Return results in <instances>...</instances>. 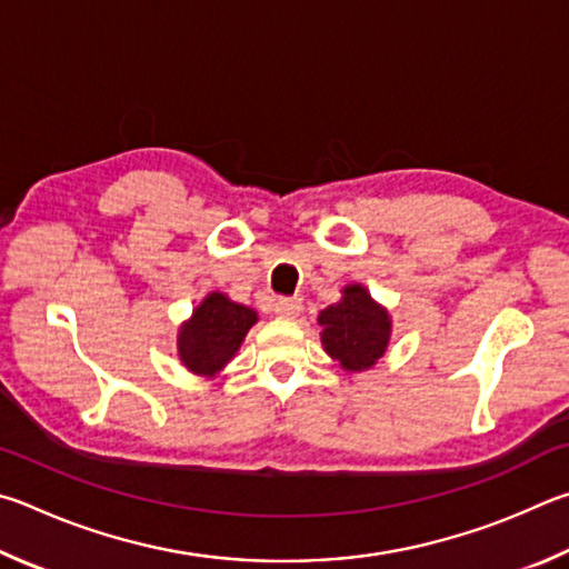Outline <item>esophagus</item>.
Masks as SVG:
<instances>
[{"instance_id": "1", "label": "esophagus", "mask_w": 569, "mask_h": 569, "mask_svg": "<svg viewBox=\"0 0 569 569\" xmlns=\"http://www.w3.org/2000/svg\"><path fill=\"white\" fill-rule=\"evenodd\" d=\"M300 312H302V300H297V297H282V300L274 302V315L282 317V320H295Z\"/></svg>"}]
</instances>
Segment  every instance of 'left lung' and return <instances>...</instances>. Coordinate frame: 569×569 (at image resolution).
<instances>
[{"label": "left lung", "instance_id": "obj_1", "mask_svg": "<svg viewBox=\"0 0 569 569\" xmlns=\"http://www.w3.org/2000/svg\"><path fill=\"white\" fill-rule=\"evenodd\" d=\"M325 352L340 362L345 372H365L390 350L392 317L365 284L342 287V297L317 315Z\"/></svg>", "mask_w": 569, "mask_h": 569}]
</instances>
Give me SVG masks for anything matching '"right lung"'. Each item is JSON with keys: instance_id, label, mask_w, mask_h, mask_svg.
Instances as JSON below:
<instances>
[{"instance_id": "obj_1", "label": "right lung", "mask_w": 569, "mask_h": 569, "mask_svg": "<svg viewBox=\"0 0 569 569\" xmlns=\"http://www.w3.org/2000/svg\"><path fill=\"white\" fill-rule=\"evenodd\" d=\"M252 307L229 300L224 292H209L192 317L177 330V357L187 372L217 377L234 360L247 332L257 325Z\"/></svg>"}]
</instances>
